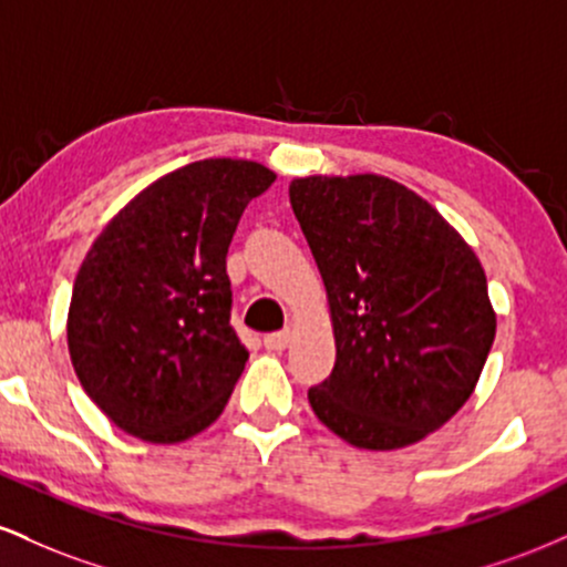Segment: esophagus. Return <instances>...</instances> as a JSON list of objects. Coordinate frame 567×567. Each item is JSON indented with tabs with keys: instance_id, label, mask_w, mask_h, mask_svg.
<instances>
[{
	"instance_id": "34e87169",
	"label": "esophagus",
	"mask_w": 567,
	"mask_h": 567,
	"mask_svg": "<svg viewBox=\"0 0 567 567\" xmlns=\"http://www.w3.org/2000/svg\"><path fill=\"white\" fill-rule=\"evenodd\" d=\"M290 343V330H279V333H269L264 338V347L269 351H285Z\"/></svg>"
}]
</instances>
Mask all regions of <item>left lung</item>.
<instances>
[{"mask_svg":"<svg viewBox=\"0 0 567 567\" xmlns=\"http://www.w3.org/2000/svg\"><path fill=\"white\" fill-rule=\"evenodd\" d=\"M290 205L328 292L336 368L309 389L349 445L396 451L466 405L496 338L480 258L386 175H306Z\"/></svg>","mask_w":567,"mask_h":567,"instance_id":"left-lung-1","label":"left lung"}]
</instances>
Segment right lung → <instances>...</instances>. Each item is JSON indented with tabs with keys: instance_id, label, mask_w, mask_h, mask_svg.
Listing matches in <instances>:
<instances>
[{
	"instance_id": "obj_1",
	"label": "right lung",
	"mask_w": 567,
	"mask_h": 567,
	"mask_svg": "<svg viewBox=\"0 0 567 567\" xmlns=\"http://www.w3.org/2000/svg\"><path fill=\"white\" fill-rule=\"evenodd\" d=\"M261 162L213 157L162 175L95 237L74 279L71 365L114 426L154 445L205 432L243 375L226 252Z\"/></svg>"
}]
</instances>
